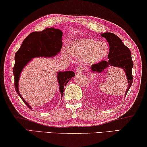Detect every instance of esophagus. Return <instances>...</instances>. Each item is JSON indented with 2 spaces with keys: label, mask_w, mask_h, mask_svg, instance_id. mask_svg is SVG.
<instances>
[{
  "label": "esophagus",
  "mask_w": 147,
  "mask_h": 147,
  "mask_svg": "<svg viewBox=\"0 0 147 147\" xmlns=\"http://www.w3.org/2000/svg\"><path fill=\"white\" fill-rule=\"evenodd\" d=\"M84 71V69L83 67H77V69H76V73H83Z\"/></svg>",
  "instance_id": "obj_1"
}]
</instances>
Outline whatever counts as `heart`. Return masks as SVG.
<instances>
[{
	"mask_svg": "<svg viewBox=\"0 0 147 147\" xmlns=\"http://www.w3.org/2000/svg\"><path fill=\"white\" fill-rule=\"evenodd\" d=\"M109 51V45L106 41H97L90 38L74 39L69 44L70 53L78 59H83L84 61L89 65L96 63L105 59ZM63 55L69 57V51L65 49Z\"/></svg>",
	"mask_w": 147,
	"mask_h": 147,
	"instance_id": "b5f03b06",
	"label": "heart"
}]
</instances>
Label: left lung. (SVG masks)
<instances>
[{"instance_id": "left-lung-1", "label": "left lung", "mask_w": 147, "mask_h": 147, "mask_svg": "<svg viewBox=\"0 0 147 147\" xmlns=\"http://www.w3.org/2000/svg\"><path fill=\"white\" fill-rule=\"evenodd\" d=\"M100 35L106 38L109 42V60L107 61H102L100 63L92 65L91 66V71L93 73H101L109 66L123 69L125 72L128 80V86L125 92L126 96L133 83L132 69L133 67V62L132 61L131 51L127 47L123 44L121 39L113 33L105 32L100 34Z\"/></svg>"}]
</instances>
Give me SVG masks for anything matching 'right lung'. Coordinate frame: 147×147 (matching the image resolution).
<instances>
[{"instance_id": "right-lung-1", "label": "right lung", "mask_w": 147, "mask_h": 147, "mask_svg": "<svg viewBox=\"0 0 147 147\" xmlns=\"http://www.w3.org/2000/svg\"><path fill=\"white\" fill-rule=\"evenodd\" d=\"M63 32L55 28H47L40 32H33L22 42L20 49L15 54V63L13 67L14 88L22 101L28 108L32 109L28 102L22 98L18 90L20 74L24 66L35 57H53L57 55L61 50ZM74 76L73 71L58 72L57 80L61 98L67 82Z\"/></svg>"}]
</instances>
